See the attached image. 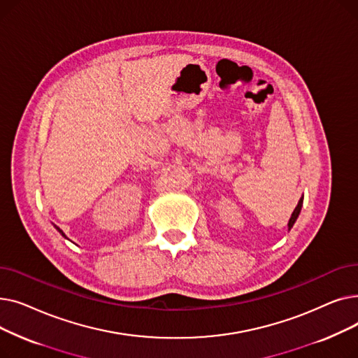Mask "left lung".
<instances>
[{"label":"left lung","mask_w":358,"mask_h":358,"mask_svg":"<svg viewBox=\"0 0 358 358\" xmlns=\"http://www.w3.org/2000/svg\"><path fill=\"white\" fill-rule=\"evenodd\" d=\"M302 206H303V196L300 197V200H299L297 206H296V208H294V210H293V213H292V216H290V219H289V223H287L289 231L293 228L294 222L297 220V217H299V215H300V210H302Z\"/></svg>","instance_id":"1"}]
</instances>
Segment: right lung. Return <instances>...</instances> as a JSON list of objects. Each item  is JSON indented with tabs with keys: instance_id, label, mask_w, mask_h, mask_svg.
<instances>
[{
	"instance_id": "right-lung-1",
	"label": "right lung",
	"mask_w": 358,
	"mask_h": 358,
	"mask_svg": "<svg viewBox=\"0 0 358 358\" xmlns=\"http://www.w3.org/2000/svg\"><path fill=\"white\" fill-rule=\"evenodd\" d=\"M55 228H56V229H58V232H59V234H61V235H62L64 238H66V235H65V234H64V232H62V231H61V229H59L58 227H55Z\"/></svg>"
}]
</instances>
